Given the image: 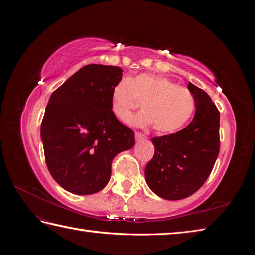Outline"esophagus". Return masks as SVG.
Returning <instances> with one entry per match:
<instances>
[{
    "instance_id": "obj_1",
    "label": "esophagus",
    "mask_w": 255,
    "mask_h": 255,
    "mask_svg": "<svg viewBox=\"0 0 255 255\" xmlns=\"http://www.w3.org/2000/svg\"><path fill=\"white\" fill-rule=\"evenodd\" d=\"M135 138L137 140H140V139H144L145 136L140 132H135Z\"/></svg>"
}]
</instances>
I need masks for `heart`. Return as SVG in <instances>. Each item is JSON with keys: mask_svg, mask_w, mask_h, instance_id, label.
Wrapping results in <instances>:
<instances>
[{"mask_svg": "<svg viewBox=\"0 0 255 255\" xmlns=\"http://www.w3.org/2000/svg\"><path fill=\"white\" fill-rule=\"evenodd\" d=\"M142 106L136 116L137 126H150L159 134H171L186 125L196 102L190 90L167 78L142 73L122 79L111 91V110L121 121H128L133 111Z\"/></svg>", "mask_w": 255, "mask_h": 255, "instance_id": "b5f03b06", "label": "heart"}]
</instances>
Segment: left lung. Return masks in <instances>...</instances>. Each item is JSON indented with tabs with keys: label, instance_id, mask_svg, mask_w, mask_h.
Masks as SVG:
<instances>
[{
	"label": "left lung",
	"instance_id": "1",
	"mask_svg": "<svg viewBox=\"0 0 255 255\" xmlns=\"http://www.w3.org/2000/svg\"><path fill=\"white\" fill-rule=\"evenodd\" d=\"M196 102L195 117L177 133L152 138L155 148L145 166L149 187L160 198L181 200L191 196L210 176L220 149V114L211 97L190 82Z\"/></svg>",
	"mask_w": 255,
	"mask_h": 255
}]
</instances>
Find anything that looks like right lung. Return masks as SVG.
Wrapping results in <instances>:
<instances>
[{"label": "right lung", "mask_w": 255, "mask_h": 255, "mask_svg": "<svg viewBox=\"0 0 255 255\" xmlns=\"http://www.w3.org/2000/svg\"><path fill=\"white\" fill-rule=\"evenodd\" d=\"M122 72L116 66L87 65L50 97L40 129L45 163L53 179L72 194L103 189L114 157L135 144L133 130L111 110V91Z\"/></svg>", "instance_id": "right-lung-1"}]
</instances>
